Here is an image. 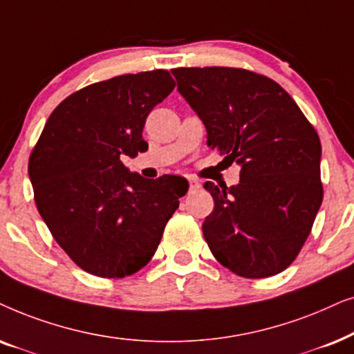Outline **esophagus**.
Segmentation results:
<instances>
[{
  "instance_id": "esophagus-1",
  "label": "esophagus",
  "mask_w": 354,
  "mask_h": 354,
  "mask_svg": "<svg viewBox=\"0 0 354 354\" xmlns=\"http://www.w3.org/2000/svg\"><path fill=\"white\" fill-rule=\"evenodd\" d=\"M189 187H191V191H199L201 189V183L196 181V180H189Z\"/></svg>"
}]
</instances>
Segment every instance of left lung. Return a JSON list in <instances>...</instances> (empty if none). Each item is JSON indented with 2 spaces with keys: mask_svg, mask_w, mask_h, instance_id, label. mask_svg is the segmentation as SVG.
I'll use <instances>...</instances> for the list:
<instances>
[{
  "mask_svg": "<svg viewBox=\"0 0 354 354\" xmlns=\"http://www.w3.org/2000/svg\"><path fill=\"white\" fill-rule=\"evenodd\" d=\"M171 73L205 124L207 145L241 167L236 186L204 185L215 202L202 223L212 254L244 279L283 272L322 204V149L314 126L267 75L221 66Z\"/></svg>",
  "mask_w": 354,
  "mask_h": 354,
  "instance_id": "obj_1",
  "label": "left lung"
}]
</instances>
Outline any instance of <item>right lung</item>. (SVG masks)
I'll return each instance as SVG.
<instances>
[{"label":"right lung","mask_w":354,"mask_h":354,"mask_svg":"<svg viewBox=\"0 0 354 354\" xmlns=\"http://www.w3.org/2000/svg\"><path fill=\"white\" fill-rule=\"evenodd\" d=\"M174 86L163 69L91 84L55 108L32 150L39 214L71 261L92 275L122 279L147 266L187 192L185 178L145 180L121 162L147 150L145 120Z\"/></svg>","instance_id":"right-lung-1"}]
</instances>
